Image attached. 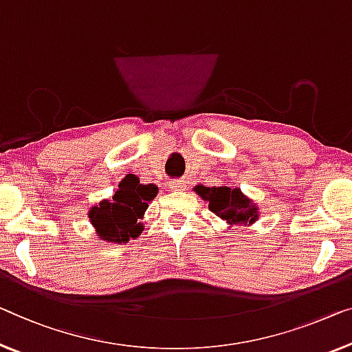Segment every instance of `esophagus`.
<instances>
[{"instance_id":"1","label":"esophagus","mask_w":352,"mask_h":352,"mask_svg":"<svg viewBox=\"0 0 352 352\" xmlns=\"http://www.w3.org/2000/svg\"><path fill=\"white\" fill-rule=\"evenodd\" d=\"M169 186H170V190H174V191H182L183 188H185V182H183V180H172V182H169Z\"/></svg>"}]
</instances>
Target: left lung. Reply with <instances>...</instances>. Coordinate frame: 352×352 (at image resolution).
<instances>
[{
	"instance_id": "1",
	"label": "left lung",
	"mask_w": 352,
	"mask_h": 352,
	"mask_svg": "<svg viewBox=\"0 0 352 352\" xmlns=\"http://www.w3.org/2000/svg\"><path fill=\"white\" fill-rule=\"evenodd\" d=\"M196 192L208 202V208L229 224H253L258 219L256 208L239 188L196 186Z\"/></svg>"
}]
</instances>
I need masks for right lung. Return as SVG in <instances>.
I'll use <instances>...</instances> for the list:
<instances>
[{"instance_id": "right-lung-1", "label": "right lung", "mask_w": 352, "mask_h": 352, "mask_svg": "<svg viewBox=\"0 0 352 352\" xmlns=\"http://www.w3.org/2000/svg\"><path fill=\"white\" fill-rule=\"evenodd\" d=\"M158 188L155 185H140L135 178H124L112 201H102L90 210L93 226L99 237L107 242L126 243L142 232V219L148 202L153 201Z\"/></svg>"}]
</instances>
